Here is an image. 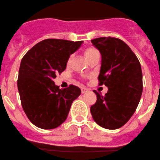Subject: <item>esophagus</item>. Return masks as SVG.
<instances>
[{"instance_id":"34e87169","label":"esophagus","mask_w":160,"mask_h":160,"mask_svg":"<svg viewBox=\"0 0 160 160\" xmlns=\"http://www.w3.org/2000/svg\"><path fill=\"white\" fill-rule=\"evenodd\" d=\"M89 90L88 88H82V93H85L87 92V91H88Z\"/></svg>"}]
</instances>
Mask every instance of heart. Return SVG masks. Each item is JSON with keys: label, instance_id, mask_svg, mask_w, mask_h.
<instances>
[{"label": "heart", "instance_id": "1", "mask_svg": "<svg viewBox=\"0 0 160 160\" xmlns=\"http://www.w3.org/2000/svg\"><path fill=\"white\" fill-rule=\"evenodd\" d=\"M85 56H86L88 61L90 62L95 58L100 57V53H99L98 50L95 48H88L85 50ZM72 57H73V55L70 56L69 59H68V63H70V62L72 61Z\"/></svg>", "mask_w": 160, "mask_h": 160}]
</instances>
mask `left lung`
Segmentation results:
<instances>
[{"instance_id":"8db88e82","label":"left lung","mask_w":160,"mask_h":160,"mask_svg":"<svg viewBox=\"0 0 160 160\" xmlns=\"http://www.w3.org/2000/svg\"><path fill=\"white\" fill-rule=\"evenodd\" d=\"M91 42L101 54L98 84L108 87L104 95L93 90L97 101L91 106V115L101 127L117 129L129 121L140 102L142 92L140 63L121 39L99 37Z\"/></svg>"}]
</instances>
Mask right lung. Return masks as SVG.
Wrapping results in <instances>:
<instances>
[{"mask_svg":"<svg viewBox=\"0 0 160 160\" xmlns=\"http://www.w3.org/2000/svg\"><path fill=\"white\" fill-rule=\"evenodd\" d=\"M83 41L46 39L32 48L22 57L18 88L22 109L38 128L52 129L64 123L81 90L70 84L59 89L53 79L66 69L70 56Z\"/></svg>","mask_w":160,"mask_h":160,"instance_id":"right-lung-1","label":"right lung"}]
</instances>
